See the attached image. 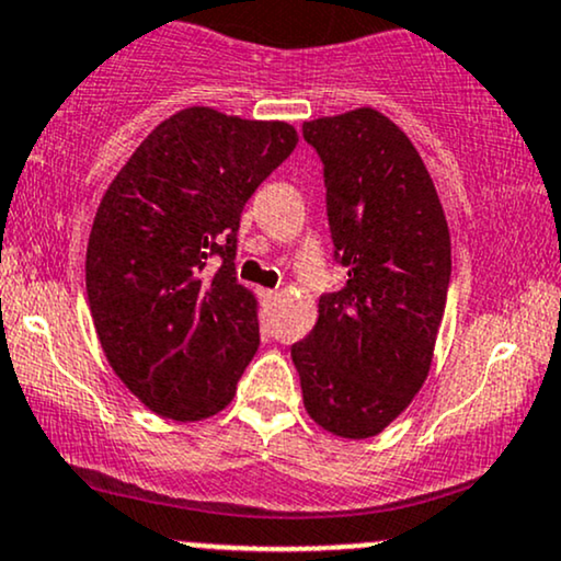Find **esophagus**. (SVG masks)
<instances>
[{"label":"esophagus","mask_w":561,"mask_h":561,"mask_svg":"<svg viewBox=\"0 0 561 561\" xmlns=\"http://www.w3.org/2000/svg\"><path fill=\"white\" fill-rule=\"evenodd\" d=\"M263 300H268V302H272V300H276V295H279V293H276V289H263Z\"/></svg>","instance_id":"1"}]
</instances>
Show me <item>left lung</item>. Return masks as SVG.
Returning <instances> with one entry per match:
<instances>
[{"mask_svg":"<svg viewBox=\"0 0 561 561\" xmlns=\"http://www.w3.org/2000/svg\"><path fill=\"white\" fill-rule=\"evenodd\" d=\"M324 163L334 261L345 285L319 298L311 334L293 345L308 416L327 433H382L433 364L450 282V234L435 184L388 115L306 121Z\"/></svg>","mask_w":561,"mask_h":561,"instance_id":"1","label":"left lung"}]
</instances>
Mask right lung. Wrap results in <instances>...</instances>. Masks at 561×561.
<instances>
[{"label": "right lung", "mask_w": 561, "mask_h": 561, "mask_svg": "<svg viewBox=\"0 0 561 561\" xmlns=\"http://www.w3.org/2000/svg\"><path fill=\"white\" fill-rule=\"evenodd\" d=\"M295 145L285 121L186 107L107 186L87 248L89 308L113 371L158 416L227 409L259 351V300L234 276L237 231Z\"/></svg>", "instance_id": "obj_1"}]
</instances>
